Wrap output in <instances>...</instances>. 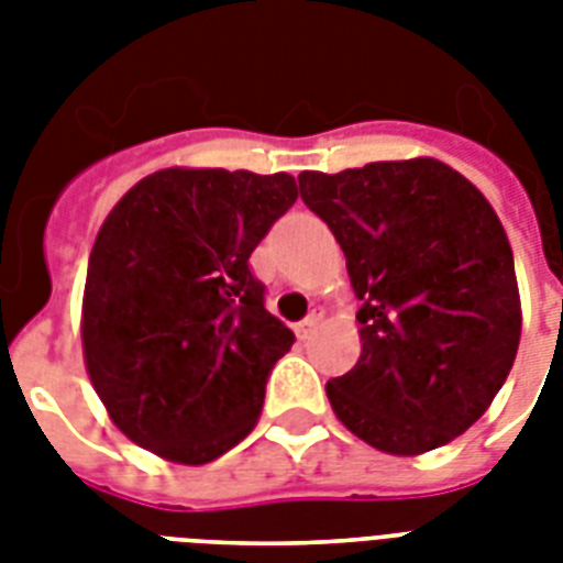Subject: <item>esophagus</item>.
I'll return each mask as SVG.
<instances>
[{"instance_id":"1","label":"esophagus","mask_w":563,"mask_h":563,"mask_svg":"<svg viewBox=\"0 0 563 563\" xmlns=\"http://www.w3.org/2000/svg\"><path fill=\"white\" fill-rule=\"evenodd\" d=\"M318 321H321V312H312V316L303 318V321H300V324L295 327V333H298V339H309V333L316 330Z\"/></svg>"}]
</instances>
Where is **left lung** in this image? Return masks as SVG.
I'll use <instances>...</instances> for the list:
<instances>
[{"label": "left lung", "instance_id": "1", "mask_svg": "<svg viewBox=\"0 0 563 563\" xmlns=\"http://www.w3.org/2000/svg\"><path fill=\"white\" fill-rule=\"evenodd\" d=\"M300 198L347 256L360 362L327 383L335 418L374 450L420 455L488 411L520 344L506 228L435 157L300 172Z\"/></svg>", "mask_w": 563, "mask_h": 563}]
</instances>
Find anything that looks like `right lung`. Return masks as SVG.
<instances>
[{
    "label": "right lung",
    "instance_id": "add662e5",
    "mask_svg": "<svg viewBox=\"0 0 563 563\" xmlns=\"http://www.w3.org/2000/svg\"><path fill=\"white\" fill-rule=\"evenodd\" d=\"M298 201L286 172L172 166L128 189L99 228L81 303L90 383L122 435L207 464L256 427L295 333L263 303L251 254Z\"/></svg>",
    "mask_w": 563,
    "mask_h": 563
}]
</instances>
